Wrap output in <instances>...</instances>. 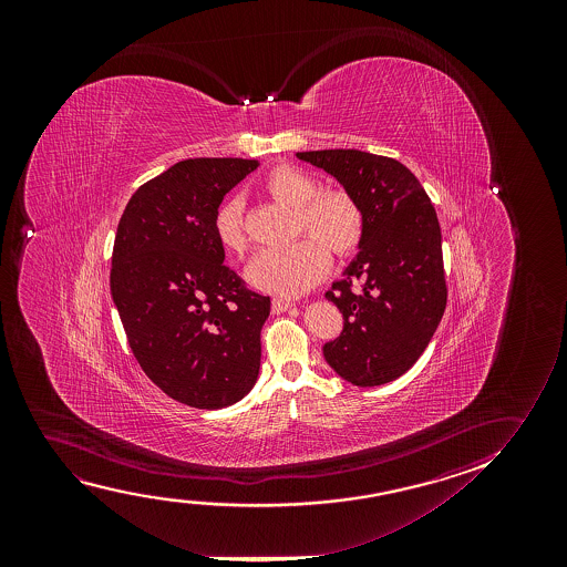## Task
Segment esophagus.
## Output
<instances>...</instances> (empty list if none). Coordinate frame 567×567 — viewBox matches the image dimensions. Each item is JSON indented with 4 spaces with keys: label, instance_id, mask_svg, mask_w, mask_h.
Listing matches in <instances>:
<instances>
[{
    "label": "esophagus",
    "instance_id": "esophagus-1",
    "mask_svg": "<svg viewBox=\"0 0 567 567\" xmlns=\"http://www.w3.org/2000/svg\"><path fill=\"white\" fill-rule=\"evenodd\" d=\"M295 303L290 300H282V298H275L271 303L272 313H285V311L292 310Z\"/></svg>",
    "mask_w": 567,
    "mask_h": 567
}]
</instances>
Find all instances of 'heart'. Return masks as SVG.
<instances>
[{
	"instance_id": "b5f03b06",
	"label": "heart",
	"mask_w": 567,
	"mask_h": 567,
	"mask_svg": "<svg viewBox=\"0 0 567 567\" xmlns=\"http://www.w3.org/2000/svg\"><path fill=\"white\" fill-rule=\"evenodd\" d=\"M318 179L306 172L279 164L264 182L261 192L295 209L292 234L308 236L285 248L265 249L249 265L248 279L269 295L300 296L316 287L329 271V257H349L364 238V213L342 187L318 189ZM220 248L230 256L248 254L249 236L244 220V203L233 197L218 207L213 220Z\"/></svg>"
}]
</instances>
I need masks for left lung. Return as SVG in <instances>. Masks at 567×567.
I'll return each mask as SVG.
<instances>
[{
  "mask_svg": "<svg viewBox=\"0 0 567 567\" xmlns=\"http://www.w3.org/2000/svg\"><path fill=\"white\" fill-rule=\"evenodd\" d=\"M341 182L364 213V238L327 300L344 319L327 364L360 388L396 380L426 350L447 303L442 230L404 164L357 148L296 153Z\"/></svg>",
  "mask_w": 567,
  "mask_h": 567,
  "instance_id": "8db88e82",
  "label": "left lung"
}]
</instances>
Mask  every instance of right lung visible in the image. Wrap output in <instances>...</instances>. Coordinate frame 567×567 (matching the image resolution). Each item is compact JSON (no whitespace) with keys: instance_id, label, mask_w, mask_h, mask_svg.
<instances>
[{"instance_id":"obj_1","label":"right lung","mask_w":567,"mask_h":567,"mask_svg":"<svg viewBox=\"0 0 567 567\" xmlns=\"http://www.w3.org/2000/svg\"><path fill=\"white\" fill-rule=\"evenodd\" d=\"M248 158H187L132 195L117 225L110 292L133 357L156 388L194 409H225L259 373L271 298L225 265L213 220Z\"/></svg>"}]
</instances>
